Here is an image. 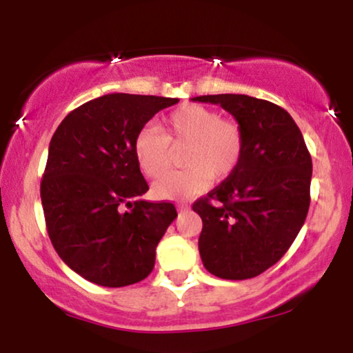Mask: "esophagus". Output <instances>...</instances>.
Here are the masks:
<instances>
[{"instance_id": "obj_1", "label": "esophagus", "mask_w": 353, "mask_h": 353, "mask_svg": "<svg viewBox=\"0 0 353 353\" xmlns=\"http://www.w3.org/2000/svg\"><path fill=\"white\" fill-rule=\"evenodd\" d=\"M177 209L185 210V209H189V208H188V204H177Z\"/></svg>"}]
</instances>
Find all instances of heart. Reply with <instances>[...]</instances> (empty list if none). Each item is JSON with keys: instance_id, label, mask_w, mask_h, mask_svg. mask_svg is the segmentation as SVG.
I'll list each match as a JSON object with an SVG mask.
<instances>
[{"instance_id": "obj_1", "label": "heart", "mask_w": 353, "mask_h": 353, "mask_svg": "<svg viewBox=\"0 0 353 353\" xmlns=\"http://www.w3.org/2000/svg\"><path fill=\"white\" fill-rule=\"evenodd\" d=\"M185 147L184 172L168 174L152 185L157 199H188L209 188L210 181H222L237 169L244 151V134L236 121L221 119L214 109L184 104L164 121V134L156 128H144L134 141L137 165L145 176L157 179L170 167L172 148Z\"/></svg>"}]
</instances>
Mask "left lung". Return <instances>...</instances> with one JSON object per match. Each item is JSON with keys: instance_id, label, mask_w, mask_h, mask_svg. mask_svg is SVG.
<instances>
[{"instance_id": "left-lung-1", "label": "left lung", "mask_w": 353, "mask_h": 353, "mask_svg": "<svg viewBox=\"0 0 353 353\" xmlns=\"http://www.w3.org/2000/svg\"><path fill=\"white\" fill-rule=\"evenodd\" d=\"M192 101L219 104L244 134L236 171L192 205L202 219V264L228 281L252 279L281 261L305 222L310 154L292 116L277 104L245 94Z\"/></svg>"}]
</instances>
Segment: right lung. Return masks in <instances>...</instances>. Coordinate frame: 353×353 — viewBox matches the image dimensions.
<instances>
[{"instance_id": "obj_1", "label": "right lung", "mask_w": 353, "mask_h": 353, "mask_svg": "<svg viewBox=\"0 0 353 353\" xmlns=\"http://www.w3.org/2000/svg\"><path fill=\"white\" fill-rule=\"evenodd\" d=\"M176 98L114 92L88 101L52 134L41 181L46 228L70 269L103 287L141 282L177 217L171 202L141 199L149 185L136 136Z\"/></svg>"}]
</instances>
